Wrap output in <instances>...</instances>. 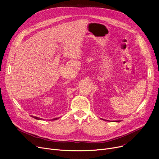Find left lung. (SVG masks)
I'll use <instances>...</instances> for the list:
<instances>
[{
	"label": "left lung",
	"instance_id": "1",
	"mask_svg": "<svg viewBox=\"0 0 159 159\" xmlns=\"http://www.w3.org/2000/svg\"><path fill=\"white\" fill-rule=\"evenodd\" d=\"M117 122H118V121H117Z\"/></svg>",
	"mask_w": 159,
	"mask_h": 159
}]
</instances>
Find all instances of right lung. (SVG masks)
Masks as SVG:
<instances>
[{
    "mask_svg": "<svg viewBox=\"0 0 159 159\" xmlns=\"http://www.w3.org/2000/svg\"><path fill=\"white\" fill-rule=\"evenodd\" d=\"M33 117L34 118V119H37V120H41V119H40V118H39V117H36V116H33ZM57 119H58V118H55V119H53V120H57Z\"/></svg>",
    "mask_w": 159,
    "mask_h": 159,
    "instance_id": "add662e5",
    "label": "right lung"
}]
</instances>
